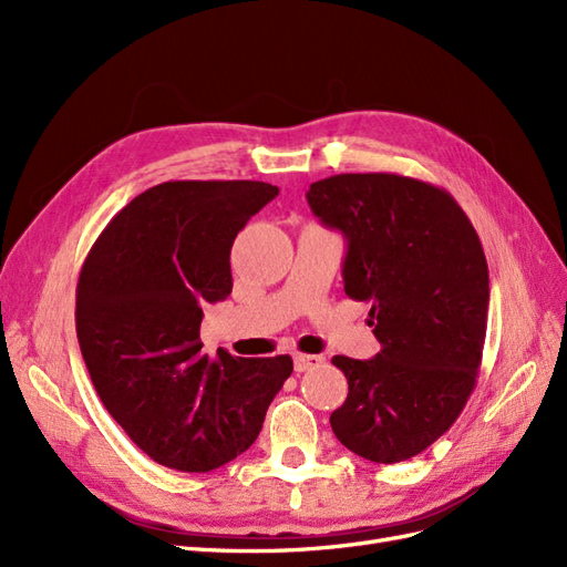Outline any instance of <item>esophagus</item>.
Instances as JSON below:
<instances>
[{"mask_svg": "<svg viewBox=\"0 0 567 567\" xmlns=\"http://www.w3.org/2000/svg\"><path fill=\"white\" fill-rule=\"evenodd\" d=\"M293 364H296V371L302 373L307 369H315V367L323 364V357L321 354H302V352H298V354H293Z\"/></svg>", "mask_w": 567, "mask_h": 567, "instance_id": "esophagus-1", "label": "esophagus"}]
</instances>
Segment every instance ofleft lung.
Listing matches in <instances>:
<instances>
[{"label":"left lung","instance_id":"1","mask_svg":"<svg viewBox=\"0 0 567 567\" xmlns=\"http://www.w3.org/2000/svg\"><path fill=\"white\" fill-rule=\"evenodd\" d=\"M307 203L346 236V293L371 307L381 342L373 359L333 357L350 392L331 427L357 456L406 461L450 431L475 388L489 307L483 244L444 188L402 175H333Z\"/></svg>","mask_w":567,"mask_h":567}]
</instances>
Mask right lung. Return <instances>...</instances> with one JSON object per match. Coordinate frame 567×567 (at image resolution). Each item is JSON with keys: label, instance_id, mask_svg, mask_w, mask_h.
I'll return each instance as SVG.
<instances>
[{"label": "right lung", "instance_id": "right-lung-1", "mask_svg": "<svg viewBox=\"0 0 567 567\" xmlns=\"http://www.w3.org/2000/svg\"><path fill=\"white\" fill-rule=\"evenodd\" d=\"M279 196L265 182H165L120 210L82 265L75 329L109 414L161 466L208 473L246 452L293 371L203 354L205 302L231 293L229 252Z\"/></svg>", "mask_w": 567, "mask_h": 567}]
</instances>
